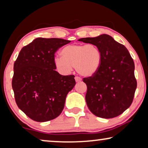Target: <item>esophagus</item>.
Here are the masks:
<instances>
[{"label": "esophagus", "mask_w": 148, "mask_h": 148, "mask_svg": "<svg viewBox=\"0 0 148 148\" xmlns=\"http://www.w3.org/2000/svg\"><path fill=\"white\" fill-rule=\"evenodd\" d=\"M75 79L76 82H82V78L79 77H75Z\"/></svg>", "instance_id": "1"}]
</instances>
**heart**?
<instances>
[{
	"instance_id": "b5f03b06",
	"label": "heart",
	"mask_w": 148,
	"mask_h": 148,
	"mask_svg": "<svg viewBox=\"0 0 148 148\" xmlns=\"http://www.w3.org/2000/svg\"><path fill=\"white\" fill-rule=\"evenodd\" d=\"M60 56L54 59V65L60 73H70L75 66L77 72L84 77L96 74L102 60L100 48L92 44L66 45L60 51Z\"/></svg>"
}]
</instances>
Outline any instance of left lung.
<instances>
[{
    "mask_svg": "<svg viewBox=\"0 0 148 148\" xmlns=\"http://www.w3.org/2000/svg\"><path fill=\"white\" fill-rule=\"evenodd\" d=\"M78 40L97 46L102 56L98 71L83 79L88 107L100 118L118 116L132 104L137 88L132 57L124 45L107 34Z\"/></svg>",
    "mask_w": 148,
    "mask_h": 148,
    "instance_id": "obj_1",
    "label": "left lung"
}]
</instances>
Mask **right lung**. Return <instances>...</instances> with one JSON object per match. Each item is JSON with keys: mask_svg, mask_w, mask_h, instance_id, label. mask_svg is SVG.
I'll use <instances>...</instances> for the list:
<instances>
[{"mask_svg": "<svg viewBox=\"0 0 148 148\" xmlns=\"http://www.w3.org/2000/svg\"><path fill=\"white\" fill-rule=\"evenodd\" d=\"M69 42L38 38L22 48L14 63L12 88L16 104L32 120L46 122L59 116L66 95L75 85L74 75H62L54 65L55 52Z\"/></svg>", "mask_w": 148, "mask_h": 148, "instance_id": "1", "label": "right lung"}]
</instances>
